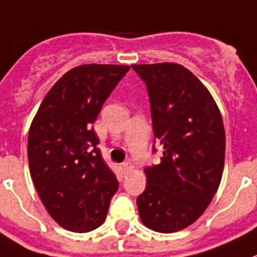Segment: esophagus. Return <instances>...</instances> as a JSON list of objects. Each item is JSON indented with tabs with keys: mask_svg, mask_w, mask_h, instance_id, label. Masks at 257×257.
Returning <instances> with one entry per match:
<instances>
[{
	"mask_svg": "<svg viewBox=\"0 0 257 257\" xmlns=\"http://www.w3.org/2000/svg\"><path fill=\"white\" fill-rule=\"evenodd\" d=\"M121 168H122V171L125 172V173H128V172H131L132 169H133V164H132L129 160H126V162H124L121 164Z\"/></svg>",
	"mask_w": 257,
	"mask_h": 257,
	"instance_id": "1",
	"label": "esophagus"
}]
</instances>
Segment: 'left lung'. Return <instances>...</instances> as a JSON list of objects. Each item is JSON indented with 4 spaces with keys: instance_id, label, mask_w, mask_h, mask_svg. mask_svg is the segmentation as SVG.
I'll return each instance as SVG.
<instances>
[{
    "instance_id": "1",
    "label": "left lung",
    "mask_w": 257,
    "mask_h": 257,
    "mask_svg": "<svg viewBox=\"0 0 257 257\" xmlns=\"http://www.w3.org/2000/svg\"><path fill=\"white\" fill-rule=\"evenodd\" d=\"M132 68L147 88L154 137L163 147L159 164L145 168L147 184L137 198L138 213L151 230H182L206 211L221 181V113L206 86L181 64Z\"/></svg>"
}]
</instances>
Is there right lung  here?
I'll return each instance as SVG.
<instances>
[{"instance_id":"right-lung-1","label":"right lung","mask_w":257,"mask_h":257,"mask_svg":"<svg viewBox=\"0 0 257 257\" xmlns=\"http://www.w3.org/2000/svg\"><path fill=\"white\" fill-rule=\"evenodd\" d=\"M128 71L115 64L75 67L49 90L31 124V177L49 215L67 230L101 226L117 191L91 124Z\"/></svg>"}]
</instances>
